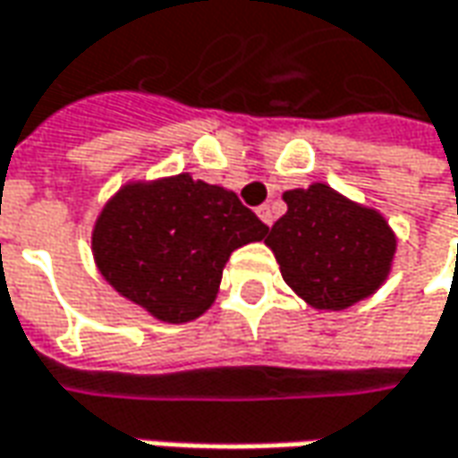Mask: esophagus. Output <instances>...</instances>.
<instances>
[{"mask_svg": "<svg viewBox=\"0 0 458 458\" xmlns=\"http://www.w3.org/2000/svg\"><path fill=\"white\" fill-rule=\"evenodd\" d=\"M256 215L261 217V223H264V225H268V228L274 225V209L268 208V205H261V208L256 209Z\"/></svg>", "mask_w": 458, "mask_h": 458, "instance_id": "obj_1", "label": "esophagus"}]
</instances>
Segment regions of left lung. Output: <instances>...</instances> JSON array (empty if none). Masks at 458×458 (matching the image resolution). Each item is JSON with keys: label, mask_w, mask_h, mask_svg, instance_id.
I'll use <instances>...</instances> for the list:
<instances>
[{"label": "left lung", "mask_w": 458, "mask_h": 458, "mask_svg": "<svg viewBox=\"0 0 458 458\" xmlns=\"http://www.w3.org/2000/svg\"><path fill=\"white\" fill-rule=\"evenodd\" d=\"M287 212L267 246L292 292L312 310H346L387 282L397 235L379 209L323 182L282 194Z\"/></svg>", "instance_id": "left-lung-1"}]
</instances>
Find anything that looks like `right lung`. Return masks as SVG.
I'll list each match as a JSON object with an SVG mask.
<instances>
[{"mask_svg":"<svg viewBox=\"0 0 458 458\" xmlns=\"http://www.w3.org/2000/svg\"><path fill=\"white\" fill-rule=\"evenodd\" d=\"M267 233L235 191L182 171L114 191L94 220L91 256L120 297L179 326L212 308L230 253Z\"/></svg>","mask_w":458,"mask_h":458,"instance_id":"right-lung-1","label":"right lung"}]
</instances>
